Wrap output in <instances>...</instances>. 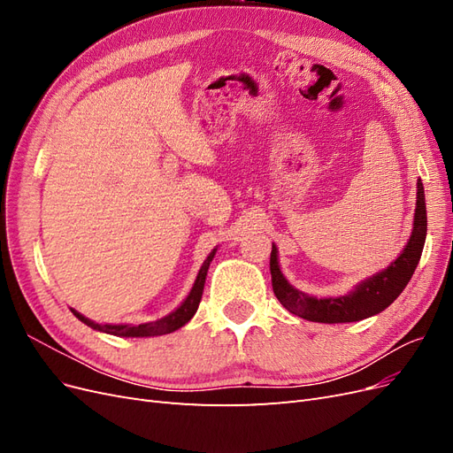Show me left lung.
Wrapping results in <instances>:
<instances>
[{
	"label": "left lung",
	"mask_w": 453,
	"mask_h": 453,
	"mask_svg": "<svg viewBox=\"0 0 453 453\" xmlns=\"http://www.w3.org/2000/svg\"><path fill=\"white\" fill-rule=\"evenodd\" d=\"M425 236H427V210H425L423 185L418 181V202L414 230L410 236L401 257L391 263L386 270L376 273L370 280L363 281L357 289L346 296L336 298H313L295 287L283 278L278 265L276 245H272L270 253V272L272 289L278 296L281 306L291 313L315 323H351L361 321L386 310L393 300L403 293L410 278L419 263L423 251Z\"/></svg>",
	"instance_id": "left-lung-1"
}]
</instances>
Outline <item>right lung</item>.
Segmentation results:
<instances>
[{
    "instance_id": "obj_1",
    "label": "right lung",
    "mask_w": 453,
    "mask_h": 453,
    "mask_svg": "<svg viewBox=\"0 0 453 453\" xmlns=\"http://www.w3.org/2000/svg\"><path fill=\"white\" fill-rule=\"evenodd\" d=\"M215 257V250L208 255V258L203 260V265L198 272V278L193 285V289H190L188 296L185 298V303L177 308L175 311H172L166 318H162L158 321L153 323H145V325H138V326H132V325H98L90 319H87L85 315H81L79 311L72 310L73 315L77 319L83 321L85 325L92 326L94 331H102L107 334H113V336H132V338H142V336H160V334H168L177 331V328H181L185 323H188L193 319V315L198 310V304L202 300V293H203V283H205V276H208V268L210 263Z\"/></svg>"
}]
</instances>
